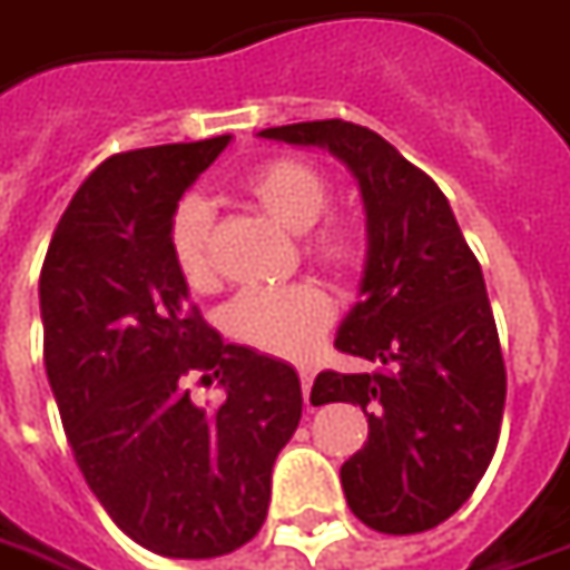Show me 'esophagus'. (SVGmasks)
I'll list each match as a JSON object with an SVG mask.
<instances>
[{
  "mask_svg": "<svg viewBox=\"0 0 570 570\" xmlns=\"http://www.w3.org/2000/svg\"><path fill=\"white\" fill-rule=\"evenodd\" d=\"M312 381H315V371L308 365H299V383H302V396L308 402V393H312Z\"/></svg>",
  "mask_w": 570,
  "mask_h": 570,
  "instance_id": "esophagus-1",
  "label": "esophagus"
}]
</instances>
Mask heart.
Returning a JSON list of instances; mask_svg holds the SVG:
<instances>
[{"label":"heart","instance_id":"1","mask_svg":"<svg viewBox=\"0 0 570 570\" xmlns=\"http://www.w3.org/2000/svg\"><path fill=\"white\" fill-rule=\"evenodd\" d=\"M243 193L265 215L302 234L305 255L334 277H350L365 262V239L358 224L343 215H327L334 187L302 158H268L246 174ZM168 249L177 277L208 293L218 286V268L212 255V208L203 196H184L168 220ZM334 321V302L312 281L243 289L224 305L220 327L239 346L265 355L302 358L315 350L321 334Z\"/></svg>","mask_w":570,"mask_h":570}]
</instances>
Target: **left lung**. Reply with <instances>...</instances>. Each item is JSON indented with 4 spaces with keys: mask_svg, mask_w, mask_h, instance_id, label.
I'll return each mask as SVG.
<instances>
[{
    "mask_svg": "<svg viewBox=\"0 0 570 570\" xmlns=\"http://www.w3.org/2000/svg\"><path fill=\"white\" fill-rule=\"evenodd\" d=\"M265 139L321 146L358 180L367 215L362 299L334 346L371 374L321 371L315 405L352 402L367 443L340 468L352 514L381 533H421L462 509L490 468L505 409V362L480 262L443 189L352 121H302Z\"/></svg>",
    "mask_w": 570,
    "mask_h": 570,
    "instance_id": "8db88e82",
    "label": "left lung"
}]
</instances>
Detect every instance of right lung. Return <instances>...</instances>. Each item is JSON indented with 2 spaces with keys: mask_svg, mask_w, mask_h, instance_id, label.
<instances>
[{
  "mask_svg": "<svg viewBox=\"0 0 570 570\" xmlns=\"http://www.w3.org/2000/svg\"><path fill=\"white\" fill-rule=\"evenodd\" d=\"M227 142L106 158L65 208L40 274L42 362L73 462L111 521L168 559L253 540L302 417L296 371L224 343L174 271L171 212ZM189 380H218L228 399L196 406Z\"/></svg>",
  "mask_w": 570,
  "mask_h": 570,
  "instance_id": "obj_1",
  "label": "right lung"
}]
</instances>
